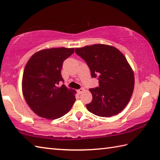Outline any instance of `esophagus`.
<instances>
[{"label":"esophagus","instance_id":"esophagus-1","mask_svg":"<svg viewBox=\"0 0 160 160\" xmlns=\"http://www.w3.org/2000/svg\"><path fill=\"white\" fill-rule=\"evenodd\" d=\"M84 88H81V89H78V90L77 91V92H78V93H81L82 92H84Z\"/></svg>","mask_w":160,"mask_h":160}]
</instances>
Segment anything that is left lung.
Returning a JSON list of instances; mask_svg holds the SVG:
<instances>
[{"label":"left lung","mask_w":160,"mask_h":160,"mask_svg":"<svg viewBox=\"0 0 160 160\" xmlns=\"http://www.w3.org/2000/svg\"><path fill=\"white\" fill-rule=\"evenodd\" d=\"M86 62L92 78L99 86L90 89L92 101L86 105L88 111L98 117H109L126 108L132 96L134 73L126 58L114 46L93 44L75 48Z\"/></svg>","instance_id":"left-lung-1"}]
</instances>
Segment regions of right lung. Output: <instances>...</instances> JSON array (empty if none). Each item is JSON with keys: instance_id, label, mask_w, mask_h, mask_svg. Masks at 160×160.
I'll return each instance as SVG.
<instances>
[{"instance_id": "obj_1", "label": "right lung", "mask_w": 160, "mask_h": 160, "mask_svg": "<svg viewBox=\"0 0 160 160\" xmlns=\"http://www.w3.org/2000/svg\"><path fill=\"white\" fill-rule=\"evenodd\" d=\"M74 48H53L37 52L26 65L22 80L23 96L31 109L39 117L56 119L67 114L76 101L74 89H68L61 69Z\"/></svg>"}]
</instances>
